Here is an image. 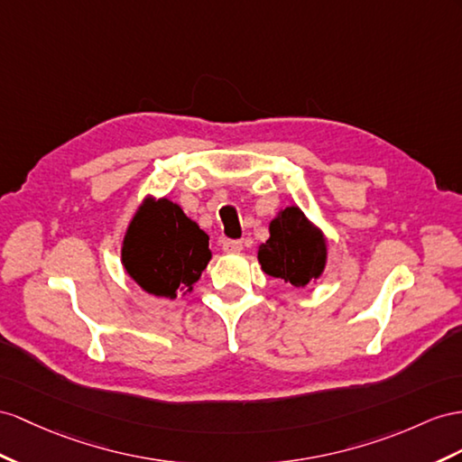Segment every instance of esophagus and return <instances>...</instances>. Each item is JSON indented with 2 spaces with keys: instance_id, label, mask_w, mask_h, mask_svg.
Wrapping results in <instances>:
<instances>
[{
  "instance_id": "esophagus-1",
  "label": "esophagus",
  "mask_w": 462,
  "mask_h": 462,
  "mask_svg": "<svg viewBox=\"0 0 462 462\" xmlns=\"http://www.w3.org/2000/svg\"><path fill=\"white\" fill-rule=\"evenodd\" d=\"M222 250L228 254H236L242 250V240H224L222 242Z\"/></svg>"
}]
</instances>
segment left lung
<instances>
[{
    "label": "left lung",
    "instance_id": "1",
    "mask_svg": "<svg viewBox=\"0 0 462 462\" xmlns=\"http://www.w3.org/2000/svg\"><path fill=\"white\" fill-rule=\"evenodd\" d=\"M271 238L259 245V263L267 275L306 287L326 265V240L302 210L289 207L269 224Z\"/></svg>",
    "mask_w": 462,
    "mask_h": 462
}]
</instances>
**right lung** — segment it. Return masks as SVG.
<instances>
[{"mask_svg":"<svg viewBox=\"0 0 462 462\" xmlns=\"http://www.w3.org/2000/svg\"><path fill=\"white\" fill-rule=\"evenodd\" d=\"M208 259V236L168 199L146 200L125 236V269L156 297L191 291Z\"/></svg>","mask_w":462,"mask_h":462,"instance_id":"right-lung-1","label":"right lung"}]
</instances>
